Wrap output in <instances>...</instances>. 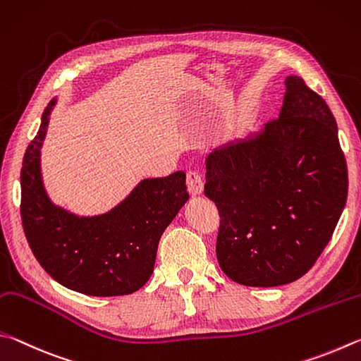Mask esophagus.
<instances>
[{
	"label": "esophagus",
	"mask_w": 361,
	"mask_h": 361,
	"mask_svg": "<svg viewBox=\"0 0 361 361\" xmlns=\"http://www.w3.org/2000/svg\"><path fill=\"white\" fill-rule=\"evenodd\" d=\"M187 188L193 197L195 195H201L204 190V180L198 171H188L187 173Z\"/></svg>",
	"instance_id": "obj_1"
}]
</instances>
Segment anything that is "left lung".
Segmentation results:
<instances>
[{"mask_svg": "<svg viewBox=\"0 0 361 361\" xmlns=\"http://www.w3.org/2000/svg\"><path fill=\"white\" fill-rule=\"evenodd\" d=\"M204 193L220 214L217 260L231 281L277 287L305 276L347 200V164L325 99L288 75L279 118L207 155Z\"/></svg>", "mask_w": 361, "mask_h": 361, "instance_id": "8db88e82", "label": "left lung"}]
</instances>
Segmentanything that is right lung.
Here are the masks:
<instances>
[{
  "instance_id": "1",
  "label": "right lung",
  "mask_w": 361,
  "mask_h": 361,
  "mask_svg": "<svg viewBox=\"0 0 361 361\" xmlns=\"http://www.w3.org/2000/svg\"><path fill=\"white\" fill-rule=\"evenodd\" d=\"M55 104L54 98L44 109L22 163L20 216L30 249L63 287L90 296L130 295L154 273L163 231L187 203L185 173L144 179L99 216L63 209L49 198L41 174V147Z\"/></svg>"
}]
</instances>
